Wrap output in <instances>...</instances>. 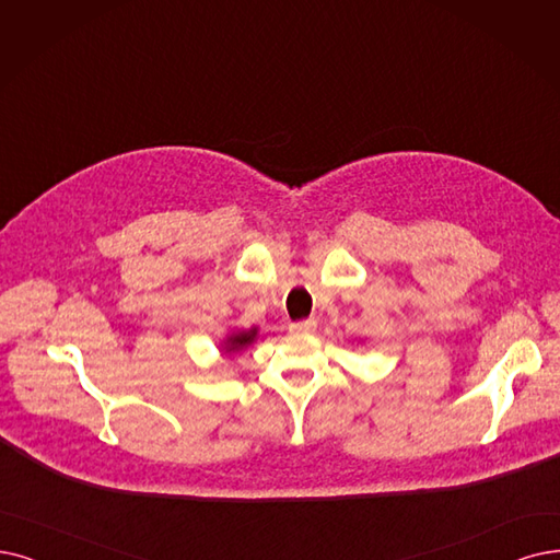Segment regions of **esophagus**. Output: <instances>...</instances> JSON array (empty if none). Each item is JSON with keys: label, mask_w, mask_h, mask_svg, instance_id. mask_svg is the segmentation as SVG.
Here are the masks:
<instances>
[{"label": "esophagus", "mask_w": 560, "mask_h": 560, "mask_svg": "<svg viewBox=\"0 0 560 560\" xmlns=\"http://www.w3.org/2000/svg\"><path fill=\"white\" fill-rule=\"evenodd\" d=\"M289 330H292V332H301V335L315 332V330H317V322H315V319H303V322H294V324H289Z\"/></svg>", "instance_id": "34e87169"}]
</instances>
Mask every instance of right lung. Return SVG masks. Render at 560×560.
Returning a JSON list of instances; mask_svg holds the SVG:
<instances>
[{
	"label": "right lung",
	"mask_w": 560,
	"mask_h": 560,
	"mask_svg": "<svg viewBox=\"0 0 560 560\" xmlns=\"http://www.w3.org/2000/svg\"><path fill=\"white\" fill-rule=\"evenodd\" d=\"M253 342H257V328H236L225 335V340L220 342V349L225 355H234L248 349Z\"/></svg>",
	"instance_id": "add662e5"
}]
</instances>
